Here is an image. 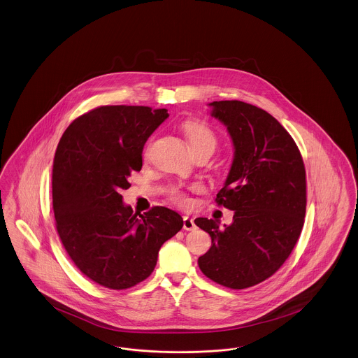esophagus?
Here are the masks:
<instances>
[{"instance_id": "1", "label": "esophagus", "mask_w": 358, "mask_h": 358, "mask_svg": "<svg viewBox=\"0 0 358 358\" xmlns=\"http://www.w3.org/2000/svg\"><path fill=\"white\" fill-rule=\"evenodd\" d=\"M196 224L194 220L190 217H184V229L185 230H196Z\"/></svg>"}]
</instances>
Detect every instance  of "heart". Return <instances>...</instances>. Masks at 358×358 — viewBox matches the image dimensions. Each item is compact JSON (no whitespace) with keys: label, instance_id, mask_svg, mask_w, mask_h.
Returning a JSON list of instances; mask_svg holds the SVG:
<instances>
[{"label":"heart","instance_id":"1","mask_svg":"<svg viewBox=\"0 0 358 358\" xmlns=\"http://www.w3.org/2000/svg\"><path fill=\"white\" fill-rule=\"evenodd\" d=\"M184 133H185L186 140L190 145V149L193 153L200 152V150H210L215 152L217 146V137L215 133L205 124H201L197 121H187L184 124ZM148 152V149H146ZM169 197L173 202L178 205H186L187 203V197L182 190L178 187H173L169 192Z\"/></svg>","mask_w":358,"mask_h":358}]
</instances>
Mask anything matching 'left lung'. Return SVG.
Returning <instances> with one entry per match:
<instances>
[{
    "instance_id": "8db88e82",
    "label": "left lung",
    "mask_w": 358,
    "mask_h": 358,
    "mask_svg": "<svg viewBox=\"0 0 358 358\" xmlns=\"http://www.w3.org/2000/svg\"><path fill=\"white\" fill-rule=\"evenodd\" d=\"M210 115L229 133L234 156L217 203L234 210L229 227L197 218L210 249L201 272L220 285L245 289L277 272L303 227L306 178L300 150L268 112L243 101H213Z\"/></svg>"
}]
</instances>
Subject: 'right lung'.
Instances as JSON below:
<instances>
[{
	"instance_id": "add662e5",
	"label": "right lung",
	"mask_w": 358,
	"mask_h": 358,
	"mask_svg": "<svg viewBox=\"0 0 358 358\" xmlns=\"http://www.w3.org/2000/svg\"><path fill=\"white\" fill-rule=\"evenodd\" d=\"M168 117L166 109L100 106L76 118L58 143L52 174L58 236L74 265L99 285L122 290L148 278L162 243L184 225L164 206L133 213L120 194Z\"/></svg>"
}]
</instances>
